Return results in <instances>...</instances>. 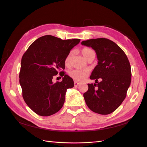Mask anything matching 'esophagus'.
<instances>
[{"label":"esophagus","mask_w":147,"mask_h":147,"mask_svg":"<svg viewBox=\"0 0 147 147\" xmlns=\"http://www.w3.org/2000/svg\"><path fill=\"white\" fill-rule=\"evenodd\" d=\"M74 84H75V86H77L79 85V84H80V83H78L77 82H74Z\"/></svg>","instance_id":"34e87169"}]
</instances>
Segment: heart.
<instances>
[{
	"instance_id": "b5f03b06",
	"label": "heart",
	"mask_w": 147,
	"mask_h": 147,
	"mask_svg": "<svg viewBox=\"0 0 147 147\" xmlns=\"http://www.w3.org/2000/svg\"><path fill=\"white\" fill-rule=\"evenodd\" d=\"M94 53L91 48L85 47L83 48L82 50V53L83 56H84V58L86 59L88 58V57L90 56L92 53ZM72 55V53H70L69 54L66 56L64 63L66 66H68L70 64V57ZM89 72L88 70H78V69H75L72 71H70L69 72V75L71 78H72L74 80L78 82H82L85 80L87 77L88 76Z\"/></svg>"
}]
</instances>
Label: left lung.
<instances>
[{"instance_id":"1","label":"left lung","mask_w":147,"mask_h":147,"mask_svg":"<svg viewBox=\"0 0 147 147\" xmlns=\"http://www.w3.org/2000/svg\"><path fill=\"white\" fill-rule=\"evenodd\" d=\"M82 44L94 50L98 59L90 76L96 83L88 84V90L83 94L84 99L92 112L110 114L126 97L131 81L129 61L122 49L109 39L92 38Z\"/></svg>"}]
</instances>
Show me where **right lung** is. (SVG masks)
Listing matches in <instances>:
<instances>
[{
	"instance_id": "right-lung-1",
	"label": "right lung",
	"mask_w": 147,
	"mask_h": 147,
	"mask_svg": "<svg viewBox=\"0 0 147 147\" xmlns=\"http://www.w3.org/2000/svg\"><path fill=\"white\" fill-rule=\"evenodd\" d=\"M80 42L44 35L31 44L22 57L19 77L23 97L40 116H50L63 107L67 90L74 86L72 78L63 71L64 61ZM59 71L63 80L53 84L52 77Z\"/></svg>"
}]
</instances>
